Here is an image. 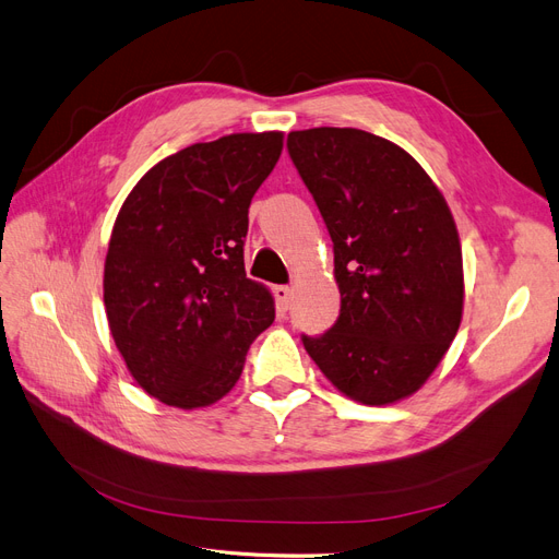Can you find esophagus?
<instances>
[{"label": "esophagus", "instance_id": "34e87169", "mask_svg": "<svg viewBox=\"0 0 559 559\" xmlns=\"http://www.w3.org/2000/svg\"><path fill=\"white\" fill-rule=\"evenodd\" d=\"M274 297H276L278 308H281V310H287L289 306H293L295 293H293V287H289V285H276V287H274Z\"/></svg>", "mask_w": 559, "mask_h": 559}]
</instances>
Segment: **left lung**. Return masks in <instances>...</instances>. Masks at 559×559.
Instances as JSON below:
<instances>
[{"label": "left lung", "instance_id": "1", "mask_svg": "<svg viewBox=\"0 0 559 559\" xmlns=\"http://www.w3.org/2000/svg\"><path fill=\"white\" fill-rule=\"evenodd\" d=\"M287 153L333 241L340 314L301 335L347 397L383 406L439 366L464 310L459 233L443 193L393 141L354 128L287 134Z\"/></svg>", "mask_w": 559, "mask_h": 559}]
</instances>
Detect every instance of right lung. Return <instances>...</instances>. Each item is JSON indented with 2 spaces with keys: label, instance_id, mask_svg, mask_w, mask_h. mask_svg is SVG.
<instances>
[{
  "label": "right lung",
  "instance_id": "1",
  "mask_svg": "<svg viewBox=\"0 0 559 559\" xmlns=\"http://www.w3.org/2000/svg\"><path fill=\"white\" fill-rule=\"evenodd\" d=\"M283 132L193 143L145 174L120 207L105 260L114 343L145 393L178 408L222 400L274 299L247 278L249 205Z\"/></svg>",
  "mask_w": 559,
  "mask_h": 559
}]
</instances>
